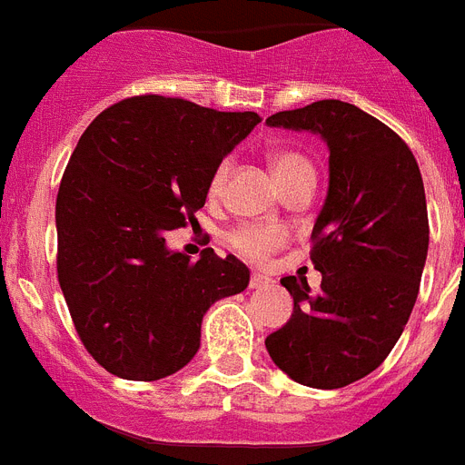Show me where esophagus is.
<instances>
[{"label":"esophagus","instance_id":"1","mask_svg":"<svg viewBox=\"0 0 465 465\" xmlns=\"http://www.w3.org/2000/svg\"><path fill=\"white\" fill-rule=\"evenodd\" d=\"M262 286H269V276L252 274L251 276V288H262Z\"/></svg>","mask_w":465,"mask_h":465}]
</instances>
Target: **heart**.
Returning a JSON list of instances; mask_svg holds the SVG:
<instances>
[{
	"label": "heart",
	"mask_w": 465,
	"mask_h": 465,
	"mask_svg": "<svg viewBox=\"0 0 465 465\" xmlns=\"http://www.w3.org/2000/svg\"><path fill=\"white\" fill-rule=\"evenodd\" d=\"M272 170H274L276 179H279L281 189L292 182L300 174L312 173L310 160L302 158L295 151H276L272 153ZM232 173V160L224 158L214 165L213 174H210L208 182V193L213 198H217L224 191L226 179ZM288 241V233L283 226L279 224H260V222H245V224L233 226L232 232L226 233V243L236 255H241L243 260H251V262H264L269 260L272 252H276L281 245Z\"/></svg>",
	"instance_id": "obj_1"
}]
</instances>
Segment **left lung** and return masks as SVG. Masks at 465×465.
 <instances>
[{
	"instance_id": "1",
	"label": "left lung",
	"mask_w": 465,
	"mask_h": 465,
	"mask_svg": "<svg viewBox=\"0 0 465 465\" xmlns=\"http://www.w3.org/2000/svg\"><path fill=\"white\" fill-rule=\"evenodd\" d=\"M329 143V193L312 229L322 288L281 279L292 314L269 335V357L300 385L345 388L383 364L419 295L428 208L411 148L388 124L338 99L269 115Z\"/></svg>"
}]
</instances>
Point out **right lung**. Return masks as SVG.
<instances>
[{
    "label": "right lung",
    "mask_w": 465,
    "mask_h": 465,
    "mask_svg": "<svg viewBox=\"0 0 465 465\" xmlns=\"http://www.w3.org/2000/svg\"><path fill=\"white\" fill-rule=\"evenodd\" d=\"M257 123L142 94L80 136L56 196V272L82 345L113 376H173L198 352L208 307L248 286L233 255L205 248L191 262L165 239L193 224L214 165Z\"/></svg>",
    "instance_id": "right-lung-1"
}]
</instances>
